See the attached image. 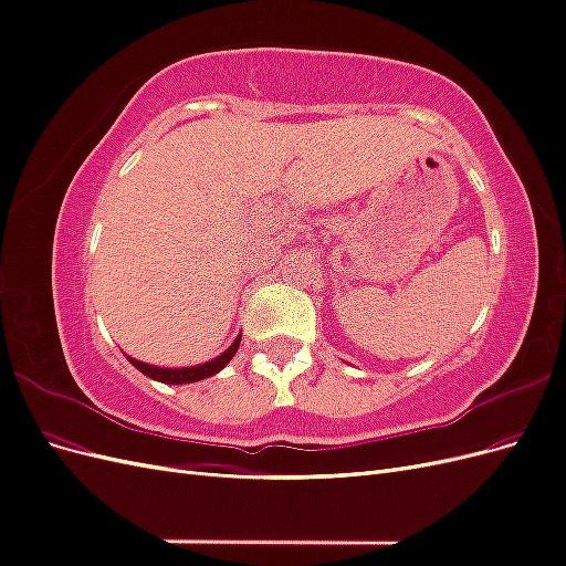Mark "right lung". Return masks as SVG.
Returning <instances> with one entry per match:
<instances>
[{"instance_id":"obj_1","label":"right lung","mask_w":566,"mask_h":566,"mask_svg":"<svg viewBox=\"0 0 566 566\" xmlns=\"http://www.w3.org/2000/svg\"><path fill=\"white\" fill-rule=\"evenodd\" d=\"M241 337L238 335L231 347L227 352H221L219 356H214L212 361H205V364H198V366H186V368H165V366H153V364H144L139 361V358H129V364L142 370L146 378L150 380H158V382H167V385H188V382H198V380H205V378H212V375H217L221 368H224L231 358L235 356L238 352V345H241Z\"/></svg>"}]
</instances>
